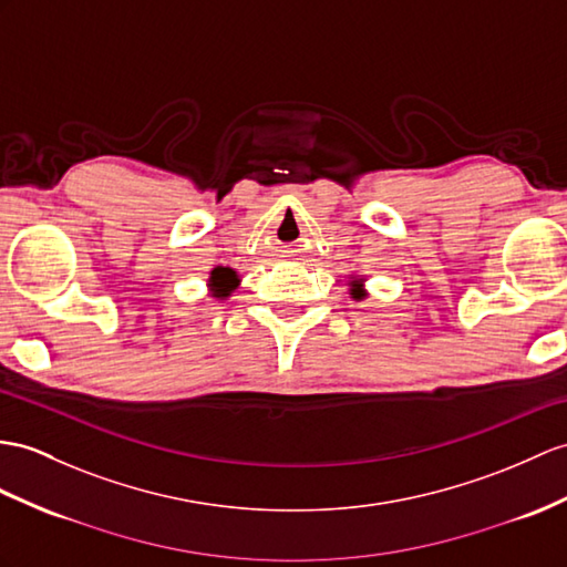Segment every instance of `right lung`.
<instances>
[{"mask_svg":"<svg viewBox=\"0 0 567 567\" xmlns=\"http://www.w3.org/2000/svg\"><path fill=\"white\" fill-rule=\"evenodd\" d=\"M212 281H214V286L218 288V291H224L226 284H230L228 288L236 286V274H233L230 269L218 267V269H214V274H212Z\"/></svg>","mask_w":567,"mask_h":567,"instance_id":"right-lung-1","label":"right lung"}]
</instances>
